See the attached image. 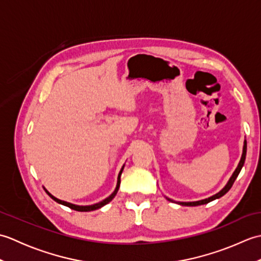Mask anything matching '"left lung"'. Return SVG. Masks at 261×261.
<instances>
[{
  "instance_id": "left-lung-1",
  "label": "left lung",
  "mask_w": 261,
  "mask_h": 261,
  "mask_svg": "<svg viewBox=\"0 0 261 261\" xmlns=\"http://www.w3.org/2000/svg\"><path fill=\"white\" fill-rule=\"evenodd\" d=\"M246 153H247V141L245 140V146H243V152H242V157H241L240 163H239V165H238L237 169L234 170L233 175L231 176V178H230V180L228 181V184L225 185V187L223 188L222 191H220L218 194H215V195L211 196V197H208V198L202 199V201H197V202H188V203H187V202H178V204H180V205H185V206H197V205L206 204V203H208V202H211V201H213V199L220 198L221 196H223L224 194H226V193H228V192L230 191V188L232 187V185H233V182H234V180L237 179L238 175H239L240 170H241V168H242V166H243V164H245V160H246ZM168 199H169V198H168ZM169 201H171V199H169Z\"/></svg>"
}]
</instances>
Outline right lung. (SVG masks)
<instances>
[{
    "label": "right lung",
    "instance_id": "right-lung-1",
    "mask_svg": "<svg viewBox=\"0 0 261 261\" xmlns=\"http://www.w3.org/2000/svg\"><path fill=\"white\" fill-rule=\"evenodd\" d=\"M122 170H123V168L121 169V171H120V174H119V176H118V184H116V188H115V191L111 194V195L108 197V198H105L104 201H102V202H99V203H96V204H94V205H88V206H80V205H74V204H70V203H68V202H65V201H62V199H58V198H56L55 196H53L50 193H49L48 191H46L47 192V194L49 196H50L54 201H56L57 203H59V204H63V205H65V206H68L69 208H71V210H75V211H80V212H88V211H94V210H97V208H99V207H102V206H104L105 204H108L109 202H111L113 199V197L116 195V193H118V191H119V187H120V182H121V179H120V177H121V174H122Z\"/></svg>",
    "mask_w": 261,
    "mask_h": 261
}]
</instances>
